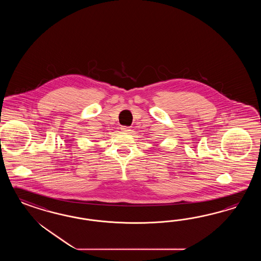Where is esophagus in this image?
<instances>
[{"mask_svg": "<svg viewBox=\"0 0 261 261\" xmlns=\"http://www.w3.org/2000/svg\"><path fill=\"white\" fill-rule=\"evenodd\" d=\"M120 129H121V131H122V132H124V133H130V131H131V130H130V128L126 126H122Z\"/></svg>", "mask_w": 261, "mask_h": 261, "instance_id": "1", "label": "esophagus"}]
</instances>
